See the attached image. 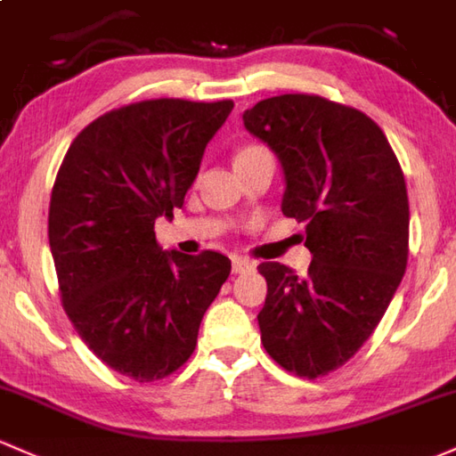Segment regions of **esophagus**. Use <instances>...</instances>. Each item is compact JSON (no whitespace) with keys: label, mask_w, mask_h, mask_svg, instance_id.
<instances>
[{"label":"esophagus","mask_w":456,"mask_h":456,"mask_svg":"<svg viewBox=\"0 0 456 456\" xmlns=\"http://www.w3.org/2000/svg\"><path fill=\"white\" fill-rule=\"evenodd\" d=\"M254 263L248 261V258H232V272L234 273H248L254 272Z\"/></svg>","instance_id":"obj_1"}]
</instances>
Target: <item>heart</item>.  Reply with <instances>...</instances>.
I'll return each mask as SVG.
<instances>
[{"label":"heart","instance_id":"obj_1","mask_svg":"<svg viewBox=\"0 0 456 456\" xmlns=\"http://www.w3.org/2000/svg\"><path fill=\"white\" fill-rule=\"evenodd\" d=\"M258 150H263V148H258V145H246V148H241L237 151V156H234V159H241V156H248V154H252V151H258Z\"/></svg>","mask_w":456,"mask_h":456}]
</instances>
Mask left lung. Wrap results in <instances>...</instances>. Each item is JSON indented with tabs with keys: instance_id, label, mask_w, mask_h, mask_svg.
<instances>
[{
	"instance_id": "1",
	"label": "left lung",
	"mask_w": 456,
	"mask_h": 456,
	"mask_svg": "<svg viewBox=\"0 0 456 456\" xmlns=\"http://www.w3.org/2000/svg\"><path fill=\"white\" fill-rule=\"evenodd\" d=\"M243 124L285 169L282 213L306 224L305 278L261 263V341L278 365L315 380L350 361L383 320L409 258L404 174L365 112L287 93L246 110Z\"/></svg>"
}]
</instances>
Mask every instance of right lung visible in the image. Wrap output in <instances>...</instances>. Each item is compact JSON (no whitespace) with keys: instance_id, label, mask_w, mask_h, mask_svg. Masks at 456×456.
Returning <instances> with one entry per match:
<instances>
[{"instance_id":"1","label":"right lung","mask_w":456,"mask_h":456,"mask_svg":"<svg viewBox=\"0 0 456 456\" xmlns=\"http://www.w3.org/2000/svg\"><path fill=\"white\" fill-rule=\"evenodd\" d=\"M232 100H145L104 112L73 139L50 200V248L67 317L110 370L139 383L193 354L230 273L224 254L163 252L174 217Z\"/></svg>"}]
</instances>
